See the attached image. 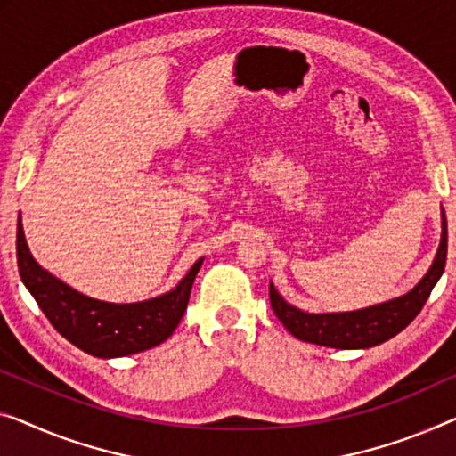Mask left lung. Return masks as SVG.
<instances>
[{
	"mask_svg": "<svg viewBox=\"0 0 456 456\" xmlns=\"http://www.w3.org/2000/svg\"><path fill=\"white\" fill-rule=\"evenodd\" d=\"M446 248V215L443 210V237H440L436 257H434L426 276L410 293L358 311H344V314H307V311L297 309L284 301L278 295L274 284L270 282L272 311L281 319L284 328L297 339H303V342L339 350L372 348V346H379L387 342V339H391L393 336H397L422 311L424 303L432 293L434 284L438 282V278L444 272Z\"/></svg>",
	"mask_w": 456,
	"mask_h": 456,
	"instance_id": "8db88e82",
	"label": "left lung"
}]
</instances>
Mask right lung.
I'll use <instances>...</instances> for the list:
<instances>
[{"instance_id": "1", "label": "right lung", "mask_w": 456, "mask_h": 456, "mask_svg": "<svg viewBox=\"0 0 456 456\" xmlns=\"http://www.w3.org/2000/svg\"><path fill=\"white\" fill-rule=\"evenodd\" d=\"M16 256L20 278L53 328L79 350L98 358L137 354L166 342L184 317L194 278L205 260L200 257L178 287L166 295L142 303H106L77 293L40 268L26 243L22 219H18Z\"/></svg>"}]
</instances>
